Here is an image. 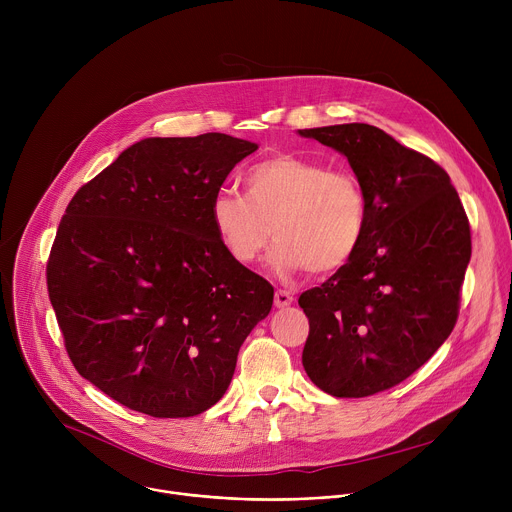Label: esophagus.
I'll return each mask as SVG.
<instances>
[{"label":"esophagus","mask_w":512,"mask_h":512,"mask_svg":"<svg viewBox=\"0 0 512 512\" xmlns=\"http://www.w3.org/2000/svg\"><path fill=\"white\" fill-rule=\"evenodd\" d=\"M291 304H294V296H291L289 291H285V289L275 291V306L277 308H287Z\"/></svg>","instance_id":"esophagus-1"}]
</instances>
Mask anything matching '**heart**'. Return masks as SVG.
Listing matches in <instances>:
<instances>
[{
    "label": "heart",
    "mask_w": 512,
    "mask_h": 512,
    "mask_svg": "<svg viewBox=\"0 0 512 512\" xmlns=\"http://www.w3.org/2000/svg\"><path fill=\"white\" fill-rule=\"evenodd\" d=\"M243 186L245 194L221 190L210 204L212 229L235 263H255L271 233L269 265L283 277L302 269L328 275L356 255L367 196L352 172L281 154L251 166Z\"/></svg>",
    "instance_id": "heart-1"
}]
</instances>
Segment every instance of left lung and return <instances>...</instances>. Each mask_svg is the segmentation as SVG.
Masks as SVG:
<instances>
[{"label":"left lung","instance_id":"left-lung-1","mask_svg":"<svg viewBox=\"0 0 512 512\" xmlns=\"http://www.w3.org/2000/svg\"><path fill=\"white\" fill-rule=\"evenodd\" d=\"M342 154L367 196L356 255L300 296L310 320V381L334 397H369L413 375L458 318L470 225L446 170L383 129H298Z\"/></svg>","mask_w":512,"mask_h":512}]
</instances>
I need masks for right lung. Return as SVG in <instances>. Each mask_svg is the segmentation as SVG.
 <instances>
[{"label": "right lung", "instance_id": "add662e5", "mask_svg": "<svg viewBox=\"0 0 512 512\" xmlns=\"http://www.w3.org/2000/svg\"><path fill=\"white\" fill-rule=\"evenodd\" d=\"M259 148L225 133L145 137L66 206L48 296L81 377L152 417L221 401L273 287L218 243L210 204Z\"/></svg>", "mask_w": 512, "mask_h": 512}]
</instances>
